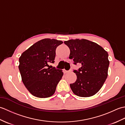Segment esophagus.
I'll return each instance as SVG.
<instances>
[{"mask_svg": "<svg viewBox=\"0 0 125 125\" xmlns=\"http://www.w3.org/2000/svg\"><path fill=\"white\" fill-rule=\"evenodd\" d=\"M63 73H67L68 72V70H66L65 69H63Z\"/></svg>", "mask_w": 125, "mask_h": 125, "instance_id": "esophagus-1", "label": "esophagus"}]
</instances>
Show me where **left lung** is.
Segmentation results:
<instances>
[{"mask_svg": "<svg viewBox=\"0 0 125 125\" xmlns=\"http://www.w3.org/2000/svg\"><path fill=\"white\" fill-rule=\"evenodd\" d=\"M64 43L69 48L70 59L81 63L73 70L77 79L70 86L73 94L82 97H91L102 88L107 77L109 61L107 52L99 45L85 39L70 40Z\"/></svg>", "mask_w": 125, "mask_h": 125, "instance_id": "left-lung-1", "label": "left lung"}]
</instances>
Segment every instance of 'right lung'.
Listing matches in <instances>:
<instances>
[{
  "label": "right lung",
  "mask_w": 125,
  "mask_h": 125,
  "mask_svg": "<svg viewBox=\"0 0 125 125\" xmlns=\"http://www.w3.org/2000/svg\"><path fill=\"white\" fill-rule=\"evenodd\" d=\"M63 43L55 39H44L36 42L19 58V69L25 86L38 98L52 96L63 75L62 70L47 68L54 63L56 48Z\"/></svg>",
  "instance_id": "right-lung-1"
}]
</instances>
